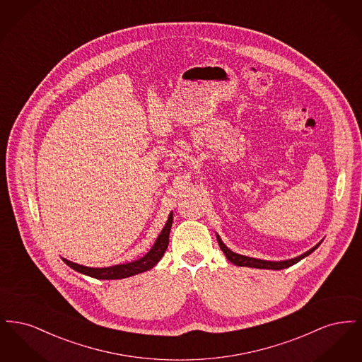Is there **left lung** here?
Instances as JSON below:
<instances>
[{"label": "left lung", "instance_id": "8db88e82", "mask_svg": "<svg viewBox=\"0 0 362 362\" xmlns=\"http://www.w3.org/2000/svg\"><path fill=\"white\" fill-rule=\"evenodd\" d=\"M217 240H218V245L220 248L223 250V252L225 254L226 259L229 262H232L233 264L236 266H244V267H254V269H267V270H282V269H286V267H291L293 264H296L297 262H300L301 259L308 257L310 252H313L319 245L316 244L313 248H310V251H307L305 254L297 257V258L289 259V260H282V262H270V260H260V259L248 258V257H244V255H239V254H235L232 252L224 243L221 241V239L217 236Z\"/></svg>", "mask_w": 362, "mask_h": 362}]
</instances>
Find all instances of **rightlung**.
<instances>
[{
    "mask_svg": "<svg viewBox=\"0 0 362 362\" xmlns=\"http://www.w3.org/2000/svg\"><path fill=\"white\" fill-rule=\"evenodd\" d=\"M171 226H173V214H170L168 221L164 226V229L161 230V233L158 235L152 250L144 258L130 262V263L117 264V266L103 267V269H93V267H86V266L73 263V262L66 260V259H64V262L73 270H76L81 274L96 278V279H121V278L136 276V274L144 273V272L152 269L153 266L157 264V262L163 258V255H164V252L168 247V243H170Z\"/></svg>",
    "mask_w": 362,
    "mask_h": 362,
    "instance_id": "obj_1",
    "label": "right lung"
}]
</instances>
